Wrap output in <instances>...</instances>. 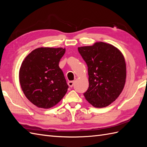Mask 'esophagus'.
Returning a JSON list of instances; mask_svg holds the SVG:
<instances>
[{"instance_id": "34e87169", "label": "esophagus", "mask_w": 147, "mask_h": 147, "mask_svg": "<svg viewBox=\"0 0 147 147\" xmlns=\"http://www.w3.org/2000/svg\"><path fill=\"white\" fill-rule=\"evenodd\" d=\"M74 82H73V81H70V82H68V85L70 87H73L74 85Z\"/></svg>"}]
</instances>
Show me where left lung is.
Listing matches in <instances>:
<instances>
[{
	"label": "left lung",
	"mask_w": 147,
	"mask_h": 147,
	"mask_svg": "<svg viewBox=\"0 0 147 147\" xmlns=\"http://www.w3.org/2000/svg\"><path fill=\"white\" fill-rule=\"evenodd\" d=\"M78 49L88 66L89 87L84 96L93 107H107L117 99L125 85L126 65L123 54L102 42Z\"/></svg>",
	"instance_id": "left-lung-1"
}]
</instances>
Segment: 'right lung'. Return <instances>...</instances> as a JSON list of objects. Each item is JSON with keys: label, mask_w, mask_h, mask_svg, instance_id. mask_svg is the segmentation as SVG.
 <instances>
[{"label": "right lung", "mask_w": 147, "mask_h": 147, "mask_svg": "<svg viewBox=\"0 0 147 147\" xmlns=\"http://www.w3.org/2000/svg\"><path fill=\"white\" fill-rule=\"evenodd\" d=\"M63 48L40 47L28 55L21 65L19 78L26 97L36 107L49 109L61 100L69 86L59 63Z\"/></svg>", "instance_id": "obj_1"}]
</instances>
